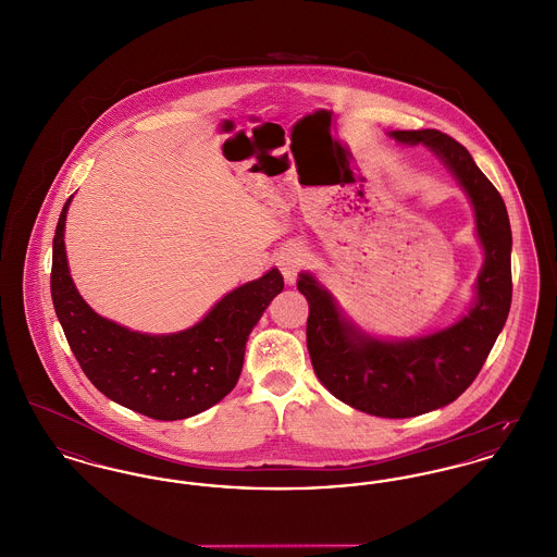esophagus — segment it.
<instances>
[{
  "instance_id": "34e87169",
  "label": "esophagus",
  "mask_w": 557,
  "mask_h": 557,
  "mask_svg": "<svg viewBox=\"0 0 557 557\" xmlns=\"http://www.w3.org/2000/svg\"><path fill=\"white\" fill-rule=\"evenodd\" d=\"M275 261H277V267H280V271H282L284 280H286L288 284H295L296 275H298V271H300V267H302V261H305V248H302L300 244H296V242L284 244V246L280 248Z\"/></svg>"
}]
</instances>
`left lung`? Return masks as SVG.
I'll return each mask as SVG.
<instances>
[{
	"mask_svg": "<svg viewBox=\"0 0 557 557\" xmlns=\"http://www.w3.org/2000/svg\"><path fill=\"white\" fill-rule=\"evenodd\" d=\"M389 136L429 147L469 196L484 248L469 313L425 336L387 341L345 318L311 273H300L296 286L309 302L307 349L327 392L361 412L408 419L448 406L480 374L511 307V227L503 197L453 136L440 131H393Z\"/></svg>",
	"mask_w": 557,
	"mask_h": 557,
	"instance_id": "obj_1",
	"label": "left lung"
}]
</instances>
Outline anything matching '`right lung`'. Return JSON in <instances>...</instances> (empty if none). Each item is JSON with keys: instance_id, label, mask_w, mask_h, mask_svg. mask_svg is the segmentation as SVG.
I'll list each match as a JSON object with an SVG mask.
<instances>
[{"instance_id": "right-lung-1", "label": "right lung", "mask_w": 557, "mask_h": 557, "mask_svg": "<svg viewBox=\"0 0 557 557\" xmlns=\"http://www.w3.org/2000/svg\"><path fill=\"white\" fill-rule=\"evenodd\" d=\"M66 199L52 242L50 290L66 343L90 383L109 399L156 421H181L221 401L235 387L248 336L284 290L273 267L223 296L196 326L143 334L120 326L79 296L65 252Z\"/></svg>"}]
</instances>
